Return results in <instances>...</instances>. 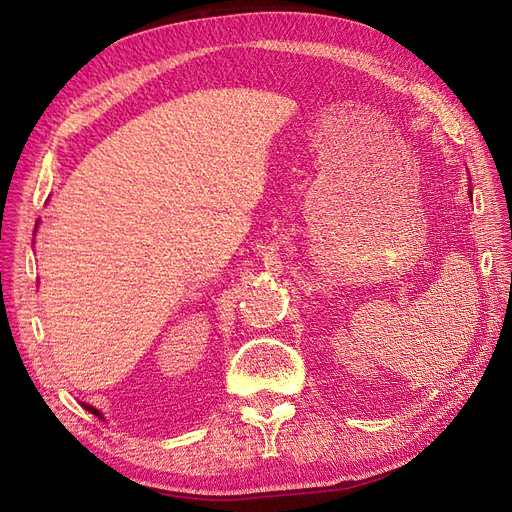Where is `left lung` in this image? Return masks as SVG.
<instances>
[{
    "label": "left lung",
    "mask_w": 512,
    "mask_h": 512,
    "mask_svg": "<svg viewBox=\"0 0 512 512\" xmlns=\"http://www.w3.org/2000/svg\"><path fill=\"white\" fill-rule=\"evenodd\" d=\"M470 196H472V192H470Z\"/></svg>",
    "instance_id": "8db88e82"
}]
</instances>
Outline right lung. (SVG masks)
<instances>
[{"instance_id":"right-lung-1","label":"right lung","mask_w":512,"mask_h":512,"mask_svg":"<svg viewBox=\"0 0 512 512\" xmlns=\"http://www.w3.org/2000/svg\"><path fill=\"white\" fill-rule=\"evenodd\" d=\"M83 406H85V410H89V412H91V414H96V416H100V418H102V414H100V410H96V408H94V406H89V404H83Z\"/></svg>"}]
</instances>
